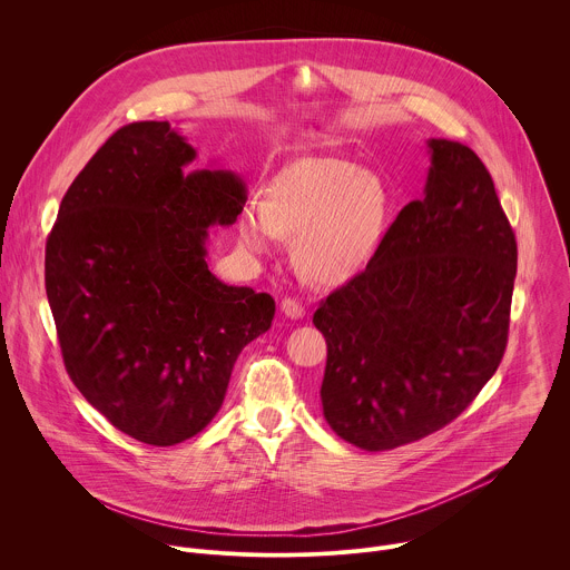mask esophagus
<instances>
[{
  "instance_id": "obj_1",
  "label": "esophagus",
  "mask_w": 570,
  "mask_h": 570,
  "mask_svg": "<svg viewBox=\"0 0 570 570\" xmlns=\"http://www.w3.org/2000/svg\"><path fill=\"white\" fill-rule=\"evenodd\" d=\"M282 313L286 317H291V320H297V317L304 315V306L297 299H293V297H284L282 299Z\"/></svg>"
}]
</instances>
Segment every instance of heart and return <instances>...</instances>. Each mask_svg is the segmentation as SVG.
<instances>
[{"label":"heart","mask_w":570,"mask_h":570,"mask_svg":"<svg viewBox=\"0 0 570 570\" xmlns=\"http://www.w3.org/2000/svg\"><path fill=\"white\" fill-rule=\"evenodd\" d=\"M392 212L387 185L343 157H304L248 200L238 238L250 253H268L279 234H297L295 259L306 277L343 284L361 273L383 243Z\"/></svg>","instance_id":"b5f03b06"}]
</instances>
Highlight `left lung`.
<instances>
[{"instance_id": "8db88e82", "label": "left lung", "mask_w": 570, "mask_h": 570, "mask_svg": "<svg viewBox=\"0 0 570 570\" xmlns=\"http://www.w3.org/2000/svg\"><path fill=\"white\" fill-rule=\"evenodd\" d=\"M424 196L367 266L322 299V413L345 442L387 451L451 424L508 347L517 238L482 159L429 139Z\"/></svg>"}]
</instances>
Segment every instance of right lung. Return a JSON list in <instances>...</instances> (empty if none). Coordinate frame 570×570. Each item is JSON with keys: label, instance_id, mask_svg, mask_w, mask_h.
<instances>
[{"label": "right lung", "instance_id": "right-lung-1", "mask_svg": "<svg viewBox=\"0 0 570 570\" xmlns=\"http://www.w3.org/2000/svg\"><path fill=\"white\" fill-rule=\"evenodd\" d=\"M194 157L169 121L119 128L67 189L45 250L69 379L150 446L214 420L240 350L275 315L268 293L209 273L207 229L236 220L246 185L232 171L185 174Z\"/></svg>", "mask_w": 570, "mask_h": 570}]
</instances>
